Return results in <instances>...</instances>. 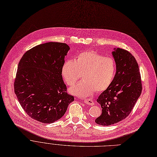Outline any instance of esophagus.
<instances>
[{
    "mask_svg": "<svg viewBox=\"0 0 157 157\" xmlns=\"http://www.w3.org/2000/svg\"><path fill=\"white\" fill-rule=\"evenodd\" d=\"M84 102L86 103V104H88V105H93L94 104V102L92 99H91V98H85V99L83 100Z\"/></svg>",
    "mask_w": 157,
    "mask_h": 157,
    "instance_id": "34e87169",
    "label": "esophagus"
}]
</instances>
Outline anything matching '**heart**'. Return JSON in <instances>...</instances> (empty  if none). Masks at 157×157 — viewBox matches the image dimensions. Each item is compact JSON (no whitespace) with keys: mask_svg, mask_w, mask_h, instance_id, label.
Instances as JSON below:
<instances>
[{"mask_svg":"<svg viewBox=\"0 0 157 157\" xmlns=\"http://www.w3.org/2000/svg\"><path fill=\"white\" fill-rule=\"evenodd\" d=\"M116 64L113 59L93 51L79 53L74 60L65 61L62 67V76L69 86H74L83 74V81L70 90L71 94L89 97L95 91L108 88L114 79Z\"/></svg>","mask_w":157,"mask_h":157,"instance_id":"heart-1","label":"heart"}]
</instances>
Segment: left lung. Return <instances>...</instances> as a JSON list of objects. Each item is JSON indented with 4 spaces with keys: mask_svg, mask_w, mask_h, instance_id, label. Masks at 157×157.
<instances>
[{
    "mask_svg": "<svg viewBox=\"0 0 157 157\" xmlns=\"http://www.w3.org/2000/svg\"><path fill=\"white\" fill-rule=\"evenodd\" d=\"M112 52L117 72L111 85L99 95L97 102L102 114L95 120L98 125L109 126L127 118L141 95L142 83L138 63L130 52L117 48Z\"/></svg>",
    "mask_w": 157,
    "mask_h": 157,
    "instance_id": "1",
    "label": "left lung"
}]
</instances>
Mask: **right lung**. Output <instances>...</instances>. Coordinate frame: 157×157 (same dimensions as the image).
<instances>
[{"mask_svg":"<svg viewBox=\"0 0 157 157\" xmlns=\"http://www.w3.org/2000/svg\"><path fill=\"white\" fill-rule=\"evenodd\" d=\"M65 43L50 42L25 53L14 82L15 94L29 116L43 123L62 118L73 96L67 92L62 67L69 50Z\"/></svg>","mask_w":157,"mask_h":157,"instance_id":"right-lung-1","label":"right lung"}]
</instances>
